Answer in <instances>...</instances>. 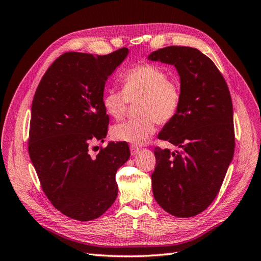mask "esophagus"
<instances>
[{
  "label": "esophagus",
  "instance_id": "34e87169",
  "mask_svg": "<svg viewBox=\"0 0 261 261\" xmlns=\"http://www.w3.org/2000/svg\"><path fill=\"white\" fill-rule=\"evenodd\" d=\"M140 150H141V148H140V146H138V145H135V144L130 145V151H131L132 155H137L138 153L140 152Z\"/></svg>",
  "mask_w": 261,
  "mask_h": 261
}]
</instances>
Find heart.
Segmentation results:
<instances>
[{"label":"heart","instance_id":"1","mask_svg":"<svg viewBox=\"0 0 261 261\" xmlns=\"http://www.w3.org/2000/svg\"><path fill=\"white\" fill-rule=\"evenodd\" d=\"M122 90L108 89L102 96V107L107 115L119 120L126 111L129 101L140 100L138 116L113 125L111 137L117 141L143 144L155 131V121L163 124L175 117L181 105L179 85L169 79L162 67L142 64L124 73Z\"/></svg>","mask_w":261,"mask_h":261}]
</instances>
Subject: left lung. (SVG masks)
I'll list each match as a JSON object with an SVG mask.
<instances>
[{
	"label": "left lung",
	"mask_w": 261,
	"mask_h": 261,
	"mask_svg": "<svg viewBox=\"0 0 261 261\" xmlns=\"http://www.w3.org/2000/svg\"><path fill=\"white\" fill-rule=\"evenodd\" d=\"M148 59L174 66L182 93L175 117L158 136L181 150L154 149L153 195L173 216H195L217 196L233 156L230 93L215 64L196 48L169 46Z\"/></svg>",
	"instance_id": "8db88e82"
}]
</instances>
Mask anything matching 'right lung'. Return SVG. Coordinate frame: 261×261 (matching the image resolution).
<instances>
[{"mask_svg": "<svg viewBox=\"0 0 261 261\" xmlns=\"http://www.w3.org/2000/svg\"><path fill=\"white\" fill-rule=\"evenodd\" d=\"M128 54L125 47L103 56L65 53L46 70L33 99L31 161L53 206L80 222L100 217L113 204L116 173L130 158L122 141L90 154L92 142L108 132L106 82Z\"/></svg>", "mask_w": 261, "mask_h": 261, "instance_id": "right-lung-1", "label": "right lung"}]
</instances>
